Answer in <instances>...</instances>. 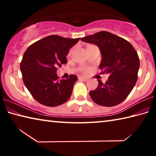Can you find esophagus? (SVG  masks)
Returning a JSON list of instances; mask_svg holds the SVG:
<instances>
[{"label": "esophagus", "instance_id": "1", "mask_svg": "<svg viewBox=\"0 0 156 156\" xmlns=\"http://www.w3.org/2000/svg\"><path fill=\"white\" fill-rule=\"evenodd\" d=\"M78 80L87 81V79L86 78H84V77H83V76H79V77H78Z\"/></svg>", "mask_w": 156, "mask_h": 156}]
</instances>
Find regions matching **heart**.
<instances>
[{"label": "heart", "instance_id": "1", "mask_svg": "<svg viewBox=\"0 0 156 156\" xmlns=\"http://www.w3.org/2000/svg\"><path fill=\"white\" fill-rule=\"evenodd\" d=\"M70 54H71V51L69 52V55H70ZM79 70H80V72H81L82 73H85L88 72V69L85 67H80V69H79Z\"/></svg>", "mask_w": 156, "mask_h": 156}]
</instances>
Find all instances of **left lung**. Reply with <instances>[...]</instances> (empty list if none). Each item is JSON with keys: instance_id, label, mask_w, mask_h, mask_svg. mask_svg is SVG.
I'll return each mask as SVG.
<instances>
[{"instance_id": "8db88e82", "label": "left lung", "mask_w": 156, "mask_h": 156, "mask_svg": "<svg viewBox=\"0 0 156 156\" xmlns=\"http://www.w3.org/2000/svg\"><path fill=\"white\" fill-rule=\"evenodd\" d=\"M86 43L98 46L102 54L100 64L101 74L108 73L105 83L98 81V86L89 95L96 104L112 107L124 101L138 80L140 60L132 44L110 32L101 31L80 38Z\"/></svg>"}]
</instances>
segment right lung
<instances>
[{
	"instance_id": "add662e5",
	"label": "right lung",
	"mask_w": 156,
	"mask_h": 156,
	"mask_svg": "<svg viewBox=\"0 0 156 156\" xmlns=\"http://www.w3.org/2000/svg\"><path fill=\"white\" fill-rule=\"evenodd\" d=\"M79 40L51 35L31 44L24 53L20 65L23 83L39 103L56 107L69 99L77 76L59 80L56 72L67 63L69 49Z\"/></svg>"
}]
</instances>
